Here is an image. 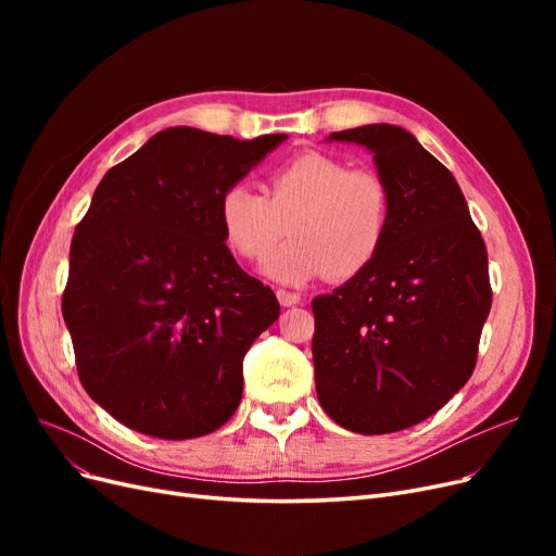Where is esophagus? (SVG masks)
Listing matches in <instances>:
<instances>
[{"label": "esophagus", "instance_id": "34e87169", "mask_svg": "<svg viewBox=\"0 0 556 556\" xmlns=\"http://www.w3.org/2000/svg\"><path fill=\"white\" fill-rule=\"evenodd\" d=\"M276 296L280 301V306H296L301 304V294L299 292H288V290H276Z\"/></svg>", "mask_w": 556, "mask_h": 556}]
</instances>
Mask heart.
<instances>
[{
    "mask_svg": "<svg viewBox=\"0 0 556 556\" xmlns=\"http://www.w3.org/2000/svg\"><path fill=\"white\" fill-rule=\"evenodd\" d=\"M227 245L248 262H260L282 239H292L266 260L278 282L304 285L329 271L352 278L371 264L392 225V194L380 174L350 169L325 153H301L268 178V192L231 182L217 201Z\"/></svg>",
    "mask_w": 556,
    "mask_h": 556,
    "instance_id": "1",
    "label": "heart"
}]
</instances>
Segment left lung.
<instances>
[{
  "mask_svg": "<svg viewBox=\"0 0 556 556\" xmlns=\"http://www.w3.org/2000/svg\"><path fill=\"white\" fill-rule=\"evenodd\" d=\"M366 146L392 194L378 257L313 299L319 406L355 433L422 422L457 394L492 308L486 248L457 180L396 125L329 134Z\"/></svg>",
  "mask_w": 556,
  "mask_h": 556,
  "instance_id": "obj_1",
  "label": "left lung"
}]
</instances>
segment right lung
<instances>
[{
    "instance_id": "right-lung-1",
    "label": "right lung",
    "mask_w": 556,
    "mask_h": 556,
    "mask_svg": "<svg viewBox=\"0 0 556 556\" xmlns=\"http://www.w3.org/2000/svg\"><path fill=\"white\" fill-rule=\"evenodd\" d=\"M282 141L169 127L97 185L62 315L80 384L125 427L182 441L237 413L245 352L280 306L231 257L217 201Z\"/></svg>"
}]
</instances>
